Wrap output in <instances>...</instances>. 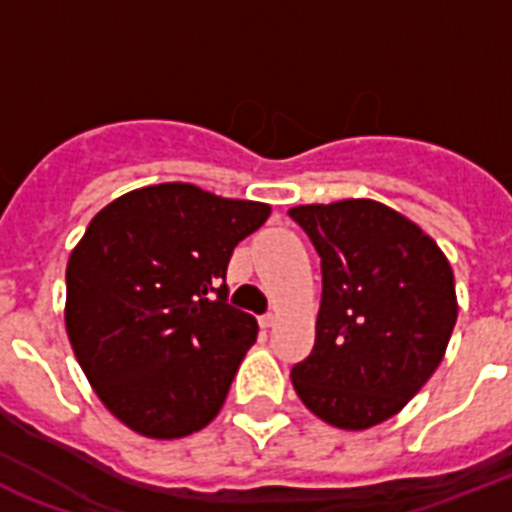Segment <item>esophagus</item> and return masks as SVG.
<instances>
[{"label":"esophagus","instance_id":"1","mask_svg":"<svg viewBox=\"0 0 512 512\" xmlns=\"http://www.w3.org/2000/svg\"><path fill=\"white\" fill-rule=\"evenodd\" d=\"M273 321H276V313H265V316H260V327H273Z\"/></svg>","mask_w":512,"mask_h":512}]
</instances>
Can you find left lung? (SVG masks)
Instances as JSON below:
<instances>
[{
  "instance_id": "left-lung-1",
  "label": "left lung",
  "mask_w": 512,
  "mask_h": 512,
  "mask_svg": "<svg viewBox=\"0 0 512 512\" xmlns=\"http://www.w3.org/2000/svg\"><path fill=\"white\" fill-rule=\"evenodd\" d=\"M321 257L311 356L297 396L342 430L390 420L430 380L457 321L454 273L422 228L372 199L292 207Z\"/></svg>"
}]
</instances>
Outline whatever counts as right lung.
<instances>
[{"mask_svg":"<svg viewBox=\"0 0 512 512\" xmlns=\"http://www.w3.org/2000/svg\"><path fill=\"white\" fill-rule=\"evenodd\" d=\"M260 201L191 183L148 185L100 209L66 268V329L108 412L148 438L215 420L255 316L228 305L225 271L268 220Z\"/></svg>","mask_w":512,"mask_h":512,"instance_id":"right-lung-1","label":"right lung"}]
</instances>
